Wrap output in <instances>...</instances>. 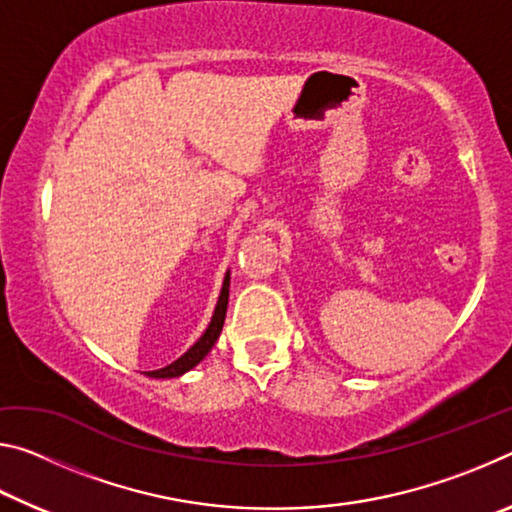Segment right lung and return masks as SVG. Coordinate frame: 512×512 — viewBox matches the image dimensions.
Here are the masks:
<instances>
[{"mask_svg": "<svg viewBox=\"0 0 512 512\" xmlns=\"http://www.w3.org/2000/svg\"><path fill=\"white\" fill-rule=\"evenodd\" d=\"M228 296H230V271H225L223 287L219 293V300H216L212 320H210V325H207L205 332L201 334V339H198L192 348L183 354V357H178L176 361L169 363V366H164L160 370H149V372H144V375L153 377V379H173V377H183L185 372L196 368L198 363L207 357V352L214 348L216 339H219L223 323H225V311H228Z\"/></svg>", "mask_w": 512, "mask_h": 512, "instance_id": "obj_1", "label": "right lung"}]
</instances>
